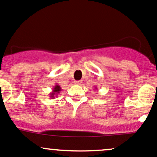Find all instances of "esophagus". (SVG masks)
Listing matches in <instances>:
<instances>
[{
    "mask_svg": "<svg viewBox=\"0 0 157 157\" xmlns=\"http://www.w3.org/2000/svg\"><path fill=\"white\" fill-rule=\"evenodd\" d=\"M74 83L77 85H80L82 83L81 80H77V81H74Z\"/></svg>",
    "mask_w": 157,
    "mask_h": 157,
    "instance_id": "obj_1",
    "label": "esophagus"
}]
</instances>
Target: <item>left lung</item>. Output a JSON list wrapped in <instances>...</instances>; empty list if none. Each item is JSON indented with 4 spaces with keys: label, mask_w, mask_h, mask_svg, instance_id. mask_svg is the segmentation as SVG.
Segmentation results:
<instances>
[{
    "label": "left lung",
    "mask_w": 157,
    "mask_h": 157,
    "mask_svg": "<svg viewBox=\"0 0 157 157\" xmlns=\"http://www.w3.org/2000/svg\"><path fill=\"white\" fill-rule=\"evenodd\" d=\"M95 89H96V90H97V86H96V87H95Z\"/></svg>",
    "instance_id": "left-lung-1"
}]
</instances>
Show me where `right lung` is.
Returning a JSON list of instances; mask_svg holds the SVG:
<instances>
[{"label": "right lung", "instance_id": "add662e5", "mask_svg": "<svg viewBox=\"0 0 157 157\" xmlns=\"http://www.w3.org/2000/svg\"><path fill=\"white\" fill-rule=\"evenodd\" d=\"M61 91V87H60V86L59 84H56L55 86H54V88H53L52 91H51V93H50L49 94V97L51 99H54L55 97H57V95H58L59 94H60V92Z\"/></svg>", "mask_w": 157, "mask_h": 157}]
</instances>
